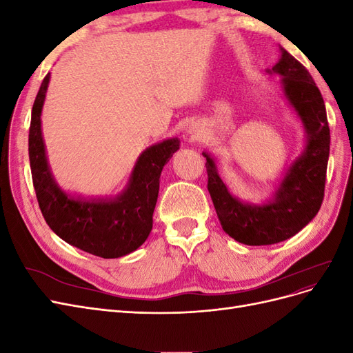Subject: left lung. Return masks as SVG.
<instances>
[{
    "instance_id": "1",
    "label": "left lung",
    "mask_w": 353,
    "mask_h": 353,
    "mask_svg": "<svg viewBox=\"0 0 353 353\" xmlns=\"http://www.w3.org/2000/svg\"><path fill=\"white\" fill-rule=\"evenodd\" d=\"M272 72L283 77L284 95L307 134L303 154L287 170L274 200L254 206L232 197L218 175L215 162L203 153L208 190L221 225L230 237L248 245L275 244L293 237L316 215L325 190L330 128L323 95L311 73L284 48Z\"/></svg>"
}]
</instances>
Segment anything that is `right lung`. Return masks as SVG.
Returning <instances> with one entry per match:
<instances>
[{
    "instance_id": "obj_1",
    "label": "right lung",
    "mask_w": 353,
    "mask_h": 353,
    "mask_svg": "<svg viewBox=\"0 0 353 353\" xmlns=\"http://www.w3.org/2000/svg\"><path fill=\"white\" fill-rule=\"evenodd\" d=\"M50 73L42 81L32 108L29 160L38 205L48 227L60 239L104 259L121 258L137 250L153 228V212L163 166L179 148L176 138L144 150L130 181L114 199H82L61 191L50 172L41 132V112Z\"/></svg>"
}]
</instances>
